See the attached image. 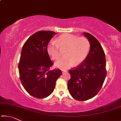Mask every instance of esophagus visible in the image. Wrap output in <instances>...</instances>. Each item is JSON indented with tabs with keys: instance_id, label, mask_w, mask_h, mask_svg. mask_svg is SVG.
<instances>
[{
	"instance_id": "esophagus-1",
	"label": "esophagus",
	"mask_w": 121,
	"mask_h": 121,
	"mask_svg": "<svg viewBox=\"0 0 121 121\" xmlns=\"http://www.w3.org/2000/svg\"><path fill=\"white\" fill-rule=\"evenodd\" d=\"M62 73H65V72H67V70H62Z\"/></svg>"
}]
</instances>
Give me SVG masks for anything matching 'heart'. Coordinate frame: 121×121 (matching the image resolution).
Returning a JSON list of instances; mask_svg holds the SVG:
<instances>
[{
	"label": "heart",
	"instance_id": "b5f03b06",
	"mask_svg": "<svg viewBox=\"0 0 121 121\" xmlns=\"http://www.w3.org/2000/svg\"><path fill=\"white\" fill-rule=\"evenodd\" d=\"M90 48V42L86 38L64 34L59 36L56 41H51L47 50L51 58L57 60L61 56V50L65 48V56L56 63L58 68L65 69L82 63L87 56Z\"/></svg>",
	"mask_w": 121,
	"mask_h": 121
}]
</instances>
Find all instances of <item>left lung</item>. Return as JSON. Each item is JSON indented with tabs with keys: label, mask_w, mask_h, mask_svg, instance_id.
I'll return each mask as SVG.
<instances>
[{
	"label": "left lung",
	"mask_w": 121,
	"mask_h": 121,
	"mask_svg": "<svg viewBox=\"0 0 121 121\" xmlns=\"http://www.w3.org/2000/svg\"><path fill=\"white\" fill-rule=\"evenodd\" d=\"M83 34L89 40L90 50L85 60L70 69L68 89L71 95L78 101L91 99L99 92L107 75L105 54L100 43L87 32Z\"/></svg>",
	"instance_id": "8db88e82"
}]
</instances>
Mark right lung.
<instances>
[{"mask_svg": "<svg viewBox=\"0 0 121 121\" xmlns=\"http://www.w3.org/2000/svg\"><path fill=\"white\" fill-rule=\"evenodd\" d=\"M56 33L39 31L29 38L22 47L18 65L20 78L26 92L38 99L53 92L60 69L50 70L53 65L48 52V44Z\"/></svg>", "mask_w": 121, "mask_h": 121, "instance_id": "1", "label": "right lung"}]
</instances>
